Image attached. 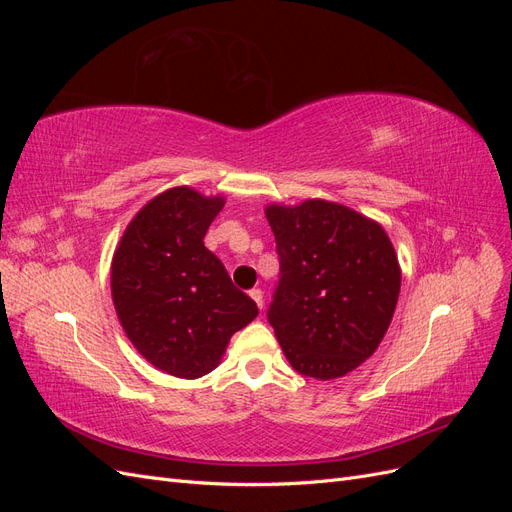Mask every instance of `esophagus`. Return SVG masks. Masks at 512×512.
Segmentation results:
<instances>
[{"label":"esophagus","mask_w":512,"mask_h":512,"mask_svg":"<svg viewBox=\"0 0 512 512\" xmlns=\"http://www.w3.org/2000/svg\"><path fill=\"white\" fill-rule=\"evenodd\" d=\"M250 297L256 301V305L262 309V305H265V294H262V290L260 288H254V290H250Z\"/></svg>","instance_id":"esophagus-1"}]
</instances>
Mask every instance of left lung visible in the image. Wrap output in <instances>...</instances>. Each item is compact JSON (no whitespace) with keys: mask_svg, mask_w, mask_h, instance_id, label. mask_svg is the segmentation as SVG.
<instances>
[{"mask_svg":"<svg viewBox=\"0 0 512 512\" xmlns=\"http://www.w3.org/2000/svg\"><path fill=\"white\" fill-rule=\"evenodd\" d=\"M280 254L269 322L303 376L350 374L380 346L393 320L401 269L384 228L322 198L267 205Z\"/></svg>","mask_w":512,"mask_h":512,"instance_id":"left-lung-1","label":"left lung"}]
</instances>
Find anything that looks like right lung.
Instances as JSON below:
<instances>
[{"label":"right lung","instance_id":"obj_1","mask_svg":"<svg viewBox=\"0 0 512 512\" xmlns=\"http://www.w3.org/2000/svg\"><path fill=\"white\" fill-rule=\"evenodd\" d=\"M224 205L220 194L170 188L134 215L113 254L111 294L121 327L145 361L170 376L209 374L230 337L258 316L203 243Z\"/></svg>","mask_w":512,"mask_h":512}]
</instances>
